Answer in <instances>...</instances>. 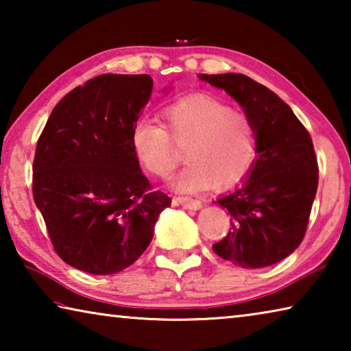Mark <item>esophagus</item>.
<instances>
[{"instance_id": "esophagus-1", "label": "esophagus", "mask_w": 351, "mask_h": 351, "mask_svg": "<svg viewBox=\"0 0 351 351\" xmlns=\"http://www.w3.org/2000/svg\"><path fill=\"white\" fill-rule=\"evenodd\" d=\"M173 204L175 206H182L184 209H190V210H198V209H201V207H203L201 201L189 198V197H175Z\"/></svg>"}]
</instances>
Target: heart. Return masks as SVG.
I'll return each instance as SVG.
<instances>
[{"label": "heart", "instance_id": "1", "mask_svg": "<svg viewBox=\"0 0 351 351\" xmlns=\"http://www.w3.org/2000/svg\"><path fill=\"white\" fill-rule=\"evenodd\" d=\"M170 135L187 145L189 165L175 180L184 192L229 187L240 182L255 159V136L249 117L207 94H192L164 110ZM167 128L150 117H141L132 128V147L141 164L156 176H167L180 154Z\"/></svg>", "mask_w": 351, "mask_h": 351}]
</instances>
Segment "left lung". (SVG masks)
I'll return each mask as SVG.
<instances>
[{
  "label": "left lung",
  "mask_w": 351,
  "mask_h": 351,
  "mask_svg": "<svg viewBox=\"0 0 351 351\" xmlns=\"http://www.w3.org/2000/svg\"><path fill=\"white\" fill-rule=\"evenodd\" d=\"M198 77L239 102L252 123L257 153L246 180L217 199L232 217V229L212 249L240 268H266L293 254L305 237L319 182L311 136L274 91L251 77Z\"/></svg>",
  "instance_id": "1"
}]
</instances>
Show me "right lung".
<instances>
[{"mask_svg": "<svg viewBox=\"0 0 351 351\" xmlns=\"http://www.w3.org/2000/svg\"><path fill=\"white\" fill-rule=\"evenodd\" d=\"M152 91L147 74H102L68 93L47 119L34 158V201L73 268L94 276L128 268L171 203L152 190L132 147Z\"/></svg>", "mask_w": 351, "mask_h": 351, "instance_id": "1", "label": "right lung"}]
</instances>
